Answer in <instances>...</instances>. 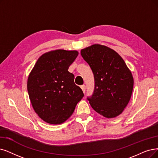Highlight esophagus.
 Returning <instances> with one entry per match:
<instances>
[{
  "mask_svg": "<svg viewBox=\"0 0 158 158\" xmlns=\"http://www.w3.org/2000/svg\"><path fill=\"white\" fill-rule=\"evenodd\" d=\"M81 89H82L83 92L85 93V85H81Z\"/></svg>",
  "mask_w": 158,
  "mask_h": 158,
  "instance_id": "obj_1",
  "label": "esophagus"
}]
</instances>
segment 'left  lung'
<instances>
[{"label":"left lung","instance_id":"8db88e82","mask_svg":"<svg viewBox=\"0 0 158 158\" xmlns=\"http://www.w3.org/2000/svg\"><path fill=\"white\" fill-rule=\"evenodd\" d=\"M94 78L92 96L87 97L93 109L106 118L119 115L128 105L134 87V78L117 52L95 44L81 50Z\"/></svg>","mask_w":158,"mask_h":158}]
</instances>
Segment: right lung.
<instances>
[{
	"instance_id": "right-lung-1",
	"label": "right lung",
	"mask_w": 158,
	"mask_h": 158,
	"mask_svg": "<svg viewBox=\"0 0 158 158\" xmlns=\"http://www.w3.org/2000/svg\"><path fill=\"white\" fill-rule=\"evenodd\" d=\"M77 50H56L40 56L29 74L27 89L35 113L44 121L58 124L65 122L84 97L68 71L77 58Z\"/></svg>"
}]
</instances>
